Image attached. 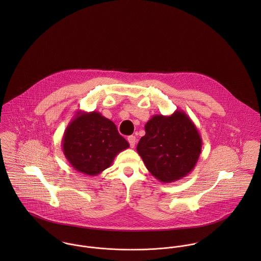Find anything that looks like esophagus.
Listing matches in <instances>:
<instances>
[{
	"instance_id": "1",
	"label": "esophagus",
	"mask_w": 261,
	"mask_h": 261,
	"mask_svg": "<svg viewBox=\"0 0 261 261\" xmlns=\"http://www.w3.org/2000/svg\"><path fill=\"white\" fill-rule=\"evenodd\" d=\"M127 142L129 143L130 148H135V146H136V144H137V139H136L135 136H129V137L127 138Z\"/></svg>"
}]
</instances>
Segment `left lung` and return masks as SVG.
I'll use <instances>...</instances> for the list:
<instances>
[{"label":"left lung","mask_w":261,"mask_h":261,"mask_svg":"<svg viewBox=\"0 0 261 261\" xmlns=\"http://www.w3.org/2000/svg\"><path fill=\"white\" fill-rule=\"evenodd\" d=\"M137 150L149 173L163 183L189 175L202 149V139L193 120L183 111L154 114L145 125Z\"/></svg>","instance_id":"left-lung-1"}]
</instances>
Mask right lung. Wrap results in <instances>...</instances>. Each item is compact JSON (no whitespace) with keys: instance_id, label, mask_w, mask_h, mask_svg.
Masks as SVG:
<instances>
[{"instance_id":"right-lung-1","label":"right lung","mask_w":261,"mask_h":261,"mask_svg":"<svg viewBox=\"0 0 261 261\" xmlns=\"http://www.w3.org/2000/svg\"><path fill=\"white\" fill-rule=\"evenodd\" d=\"M129 147L111 119L97 112H77L62 138L66 160L77 172L96 176Z\"/></svg>"}]
</instances>
